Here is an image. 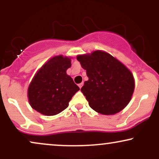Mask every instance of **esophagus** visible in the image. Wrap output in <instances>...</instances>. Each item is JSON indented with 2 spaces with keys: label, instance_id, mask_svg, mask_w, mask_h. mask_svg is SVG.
Here are the masks:
<instances>
[{
  "label": "esophagus",
  "instance_id": "1",
  "mask_svg": "<svg viewBox=\"0 0 159 159\" xmlns=\"http://www.w3.org/2000/svg\"><path fill=\"white\" fill-rule=\"evenodd\" d=\"M82 86H83V83H82V82H81V83L78 84V87H79L80 88H81V87H82Z\"/></svg>",
  "mask_w": 159,
  "mask_h": 159
}]
</instances>
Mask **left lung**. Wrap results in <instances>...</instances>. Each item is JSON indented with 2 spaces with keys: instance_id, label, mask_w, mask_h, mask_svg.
I'll return each mask as SVG.
<instances>
[{
  "instance_id": "1",
  "label": "left lung",
  "mask_w": 159,
  "mask_h": 159,
  "mask_svg": "<svg viewBox=\"0 0 159 159\" xmlns=\"http://www.w3.org/2000/svg\"><path fill=\"white\" fill-rule=\"evenodd\" d=\"M77 60L88 77L81 91L91 108L105 115L123 110L134 92L132 72L116 58L102 51L78 55Z\"/></svg>"
}]
</instances>
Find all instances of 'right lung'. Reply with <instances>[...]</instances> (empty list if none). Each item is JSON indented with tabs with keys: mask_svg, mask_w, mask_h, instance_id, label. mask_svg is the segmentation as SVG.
Returning <instances> with one entry per match:
<instances>
[{
	"mask_svg": "<svg viewBox=\"0 0 159 159\" xmlns=\"http://www.w3.org/2000/svg\"><path fill=\"white\" fill-rule=\"evenodd\" d=\"M71 60L57 56L40 68L28 87L29 102L34 110L46 116L56 115L69 105L72 96L80 90L66 74Z\"/></svg>",
	"mask_w": 159,
	"mask_h": 159,
	"instance_id": "right-lung-1",
	"label": "right lung"
}]
</instances>
